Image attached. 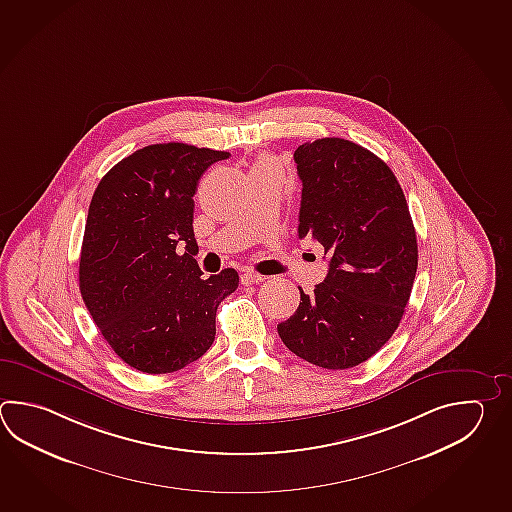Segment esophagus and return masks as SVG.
I'll list each match as a JSON object with an SVG mask.
<instances>
[{"instance_id":"34e87169","label":"esophagus","mask_w":512,"mask_h":512,"mask_svg":"<svg viewBox=\"0 0 512 512\" xmlns=\"http://www.w3.org/2000/svg\"><path fill=\"white\" fill-rule=\"evenodd\" d=\"M266 277H262L259 273L253 272H244L240 275V282L244 284V286H250V284H261Z\"/></svg>"}]
</instances>
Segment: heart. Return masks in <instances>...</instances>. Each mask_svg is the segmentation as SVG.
Instances as JSON below:
<instances>
[{
    "label": "heart",
    "mask_w": 512,
    "mask_h": 512,
    "mask_svg": "<svg viewBox=\"0 0 512 512\" xmlns=\"http://www.w3.org/2000/svg\"><path fill=\"white\" fill-rule=\"evenodd\" d=\"M264 164H268V160H259V162H257V166L255 167L264 166Z\"/></svg>",
    "instance_id": "1"
}]
</instances>
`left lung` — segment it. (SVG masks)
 <instances>
[{
    "label": "left lung",
    "instance_id": "8db88e82",
    "mask_svg": "<svg viewBox=\"0 0 512 512\" xmlns=\"http://www.w3.org/2000/svg\"><path fill=\"white\" fill-rule=\"evenodd\" d=\"M303 182L299 237L330 255L328 275L277 324L282 343L328 370L365 363L396 332L418 270V240L392 169L345 138L293 153Z\"/></svg>",
    "mask_w": 512,
    "mask_h": 512
}]
</instances>
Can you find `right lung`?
<instances>
[{
	"label": "right lung",
	"instance_id": "1",
	"mask_svg": "<svg viewBox=\"0 0 512 512\" xmlns=\"http://www.w3.org/2000/svg\"><path fill=\"white\" fill-rule=\"evenodd\" d=\"M230 153L180 142L142 147L94 191L80 253V292L115 354L140 372L169 374L215 341L219 304L239 273L202 277L193 251V195ZM187 253L180 256L177 248Z\"/></svg>",
	"mask_w": 512,
	"mask_h": 512
}]
</instances>
